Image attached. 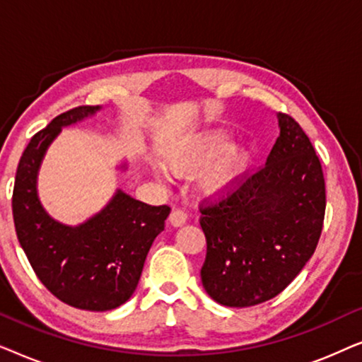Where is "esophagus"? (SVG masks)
Segmentation results:
<instances>
[{
  "instance_id": "esophagus-1",
  "label": "esophagus",
  "mask_w": 362,
  "mask_h": 362,
  "mask_svg": "<svg viewBox=\"0 0 362 362\" xmlns=\"http://www.w3.org/2000/svg\"><path fill=\"white\" fill-rule=\"evenodd\" d=\"M186 221H187V212H186V209H182V207H175V209L171 211L170 222H171V224L175 226V227L182 226Z\"/></svg>"
}]
</instances>
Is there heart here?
<instances>
[{
    "label": "heart",
    "mask_w": 362,
    "mask_h": 362,
    "mask_svg": "<svg viewBox=\"0 0 362 362\" xmlns=\"http://www.w3.org/2000/svg\"><path fill=\"white\" fill-rule=\"evenodd\" d=\"M226 141L227 135L219 130L191 138L185 145L177 146L175 151L168 155V170H171L177 176L192 173L211 156H214L216 151L226 145ZM250 160L252 155L247 146L239 145V143L227 145L201 173V189L207 194H224V192L234 189L249 170Z\"/></svg>",
    "instance_id": "b5f03b06"
}]
</instances>
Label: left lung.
I'll use <instances>...</instances> for the list:
<instances>
[{
	"instance_id": "left-lung-1",
	"label": "left lung",
	"mask_w": 362,
	"mask_h": 362,
	"mask_svg": "<svg viewBox=\"0 0 362 362\" xmlns=\"http://www.w3.org/2000/svg\"><path fill=\"white\" fill-rule=\"evenodd\" d=\"M267 163L234 189L201 201L202 286L217 303L254 306L288 286L315 254L326 209L325 176L310 138L286 113Z\"/></svg>"
}]
</instances>
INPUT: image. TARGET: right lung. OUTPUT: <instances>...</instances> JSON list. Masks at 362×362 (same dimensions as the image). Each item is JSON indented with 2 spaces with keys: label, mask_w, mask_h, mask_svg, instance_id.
Instances as JSON below:
<instances>
[{
  "label": "right lung",
  "mask_w": 362,
  "mask_h": 362,
  "mask_svg": "<svg viewBox=\"0 0 362 362\" xmlns=\"http://www.w3.org/2000/svg\"><path fill=\"white\" fill-rule=\"evenodd\" d=\"M97 110L93 105L71 108L31 138L14 180L13 219L34 274L56 298L74 308L107 311L133 295L171 207L145 204L118 191L105 209L77 227L56 222L42 209L36 176L44 153L62 127Z\"/></svg>",
  "instance_id": "obj_1"
}]
</instances>
